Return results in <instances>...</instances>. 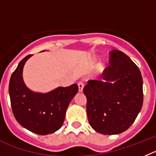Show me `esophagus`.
Returning <instances> with one entry per match:
<instances>
[{"label": "esophagus", "mask_w": 156, "mask_h": 156, "mask_svg": "<svg viewBox=\"0 0 156 156\" xmlns=\"http://www.w3.org/2000/svg\"><path fill=\"white\" fill-rule=\"evenodd\" d=\"M78 90H79V92H82V90H83V88H84L83 82L79 81V82L78 83Z\"/></svg>", "instance_id": "1"}]
</instances>
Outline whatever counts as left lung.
Instances as JSON below:
<instances>
[{"label": "left lung", "mask_w": 156, "mask_h": 156, "mask_svg": "<svg viewBox=\"0 0 156 156\" xmlns=\"http://www.w3.org/2000/svg\"><path fill=\"white\" fill-rule=\"evenodd\" d=\"M109 63L102 76L106 81L89 80L83 92L91 127L100 134H117L127 130L141 111L143 81L137 66L122 51L109 52Z\"/></svg>", "instance_id": "obj_1"}]
</instances>
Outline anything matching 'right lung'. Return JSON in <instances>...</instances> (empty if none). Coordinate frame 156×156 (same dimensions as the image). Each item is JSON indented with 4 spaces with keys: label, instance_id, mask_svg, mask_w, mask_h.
I'll list each match as a JSON object with an SVG mask.
<instances>
[{
    "label": "right lung",
    "instance_id": "1",
    "mask_svg": "<svg viewBox=\"0 0 156 156\" xmlns=\"http://www.w3.org/2000/svg\"><path fill=\"white\" fill-rule=\"evenodd\" d=\"M32 54L19 62L9 81L12 112L19 124L40 135L52 134L61 128L70 102L78 91L77 84L59 87L47 93L32 92L22 79L25 63Z\"/></svg>",
    "mask_w": 156,
    "mask_h": 156
}]
</instances>
